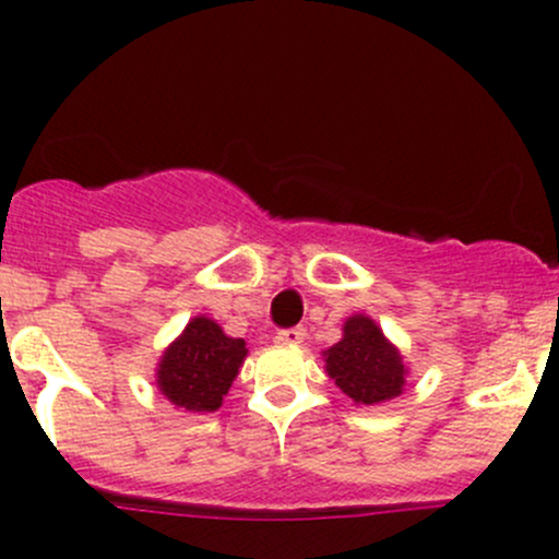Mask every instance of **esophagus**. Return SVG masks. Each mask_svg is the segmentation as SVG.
Masks as SVG:
<instances>
[{
    "label": "esophagus",
    "instance_id": "obj_1",
    "mask_svg": "<svg viewBox=\"0 0 559 559\" xmlns=\"http://www.w3.org/2000/svg\"><path fill=\"white\" fill-rule=\"evenodd\" d=\"M305 342V329H286L275 333V344H284V346H299Z\"/></svg>",
    "mask_w": 559,
    "mask_h": 559
}]
</instances>
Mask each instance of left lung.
Instances as JSON below:
<instances>
[{"label":"left lung","instance_id":"obj_1","mask_svg":"<svg viewBox=\"0 0 559 559\" xmlns=\"http://www.w3.org/2000/svg\"><path fill=\"white\" fill-rule=\"evenodd\" d=\"M325 373L355 404H383L402 396L407 362L381 325L365 312L344 320L342 338L323 352Z\"/></svg>","mask_w":559,"mask_h":559}]
</instances>
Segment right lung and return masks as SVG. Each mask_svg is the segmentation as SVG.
Returning a JSON list of instances; mask_svg holds the SVG:
<instances>
[{"instance_id": "obj_1", "label": "right lung", "mask_w": 559, "mask_h": 559, "mask_svg": "<svg viewBox=\"0 0 559 559\" xmlns=\"http://www.w3.org/2000/svg\"><path fill=\"white\" fill-rule=\"evenodd\" d=\"M247 355L243 338L228 336L213 318H191L159 357V394L181 413H215Z\"/></svg>"}]
</instances>
